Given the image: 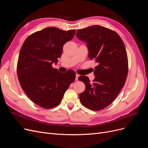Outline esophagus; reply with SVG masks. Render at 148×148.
<instances>
[{
    "instance_id": "1",
    "label": "esophagus",
    "mask_w": 148,
    "mask_h": 148,
    "mask_svg": "<svg viewBox=\"0 0 148 148\" xmlns=\"http://www.w3.org/2000/svg\"><path fill=\"white\" fill-rule=\"evenodd\" d=\"M79 77V75L78 74H77V73L76 74V78H75V79L77 80H77L78 79V77Z\"/></svg>"
}]
</instances>
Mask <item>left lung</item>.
<instances>
[{
	"mask_svg": "<svg viewBox=\"0 0 148 148\" xmlns=\"http://www.w3.org/2000/svg\"><path fill=\"white\" fill-rule=\"evenodd\" d=\"M76 35L86 43L89 59L98 64L92 82L86 76L78 77L86 86L79 95L80 101L89 109L102 110L114 101L125 83L128 75L126 49L117 33L99 25L78 29Z\"/></svg>",
	"mask_w": 148,
	"mask_h": 148,
	"instance_id": "8db88e82",
	"label": "left lung"
}]
</instances>
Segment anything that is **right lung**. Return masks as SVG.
<instances>
[{"label":"right lung","mask_w":148,"mask_h":148,"mask_svg":"<svg viewBox=\"0 0 148 148\" xmlns=\"http://www.w3.org/2000/svg\"><path fill=\"white\" fill-rule=\"evenodd\" d=\"M75 33V29L48 27L29 36L21 46L17 63L20 84L29 99L42 108L59 105L75 79L73 70L61 73L52 66Z\"/></svg>","instance_id":"right-lung-1"}]
</instances>
